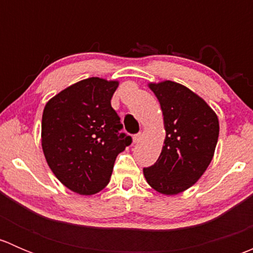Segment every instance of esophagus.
I'll return each instance as SVG.
<instances>
[{
  "label": "esophagus",
  "instance_id": "obj_1",
  "mask_svg": "<svg viewBox=\"0 0 253 253\" xmlns=\"http://www.w3.org/2000/svg\"><path fill=\"white\" fill-rule=\"evenodd\" d=\"M142 139V134L141 133H137V134H134L133 136V143H138L139 141H141Z\"/></svg>",
  "mask_w": 253,
  "mask_h": 253
}]
</instances>
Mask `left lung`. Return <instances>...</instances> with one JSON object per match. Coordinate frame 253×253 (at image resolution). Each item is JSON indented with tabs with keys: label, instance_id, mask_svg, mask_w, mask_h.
I'll list each match as a JSON object with an SVG mask.
<instances>
[{
	"label": "left lung",
	"instance_id": "1",
	"mask_svg": "<svg viewBox=\"0 0 253 253\" xmlns=\"http://www.w3.org/2000/svg\"><path fill=\"white\" fill-rule=\"evenodd\" d=\"M164 115L167 137L153 165L143 168L147 182L176 195L197 182L211 162L219 136L218 117L193 91L175 82L150 84Z\"/></svg>",
	"mask_w": 253,
	"mask_h": 253
}]
</instances>
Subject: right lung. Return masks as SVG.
Segmentation results:
<instances>
[{
  "label": "right lung",
  "instance_id": "obj_1",
  "mask_svg": "<svg viewBox=\"0 0 253 253\" xmlns=\"http://www.w3.org/2000/svg\"><path fill=\"white\" fill-rule=\"evenodd\" d=\"M119 83L91 77L68 86L45 106L42 143L56 177L79 195H94L110 181L117 154L132 143L111 98Z\"/></svg>",
  "mask_w": 253,
  "mask_h": 253
}]
</instances>
